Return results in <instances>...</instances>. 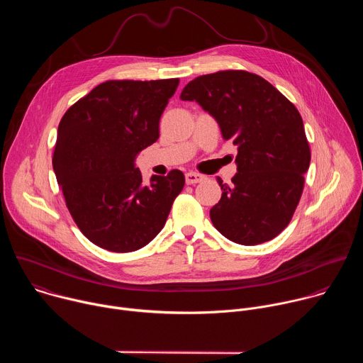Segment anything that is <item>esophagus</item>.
Segmentation results:
<instances>
[{
    "label": "esophagus",
    "mask_w": 363,
    "mask_h": 363,
    "mask_svg": "<svg viewBox=\"0 0 363 363\" xmlns=\"http://www.w3.org/2000/svg\"><path fill=\"white\" fill-rule=\"evenodd\" d=\"M205 179L203 175H199L196 172H188L185 175V181L188 185H194V184H198V182H202Z\"/></svg>",
    "instance_id": "34e87169"
}]
</instances>
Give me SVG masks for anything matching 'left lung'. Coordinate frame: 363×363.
<instances>
[{
	"mask_svg": "<svg viewBox=\"0 0 363 363\" xmlns=\"http://www.w3.org/2000/svg\"><path fill=\"white\" fill-rule=\"evenodd\" d=\"M181 99L208 112L238 150L233 185L217 178L223 195L210 211L214 227L242 245L277 237L296 211L310 165L298 111L267 80L244 70L199 76Z\"/></svg>",
	"mask_w": 363,
	"mask_h": 363,
	"instance_id": "1",
	"label": "left lung"
}]
</instances>
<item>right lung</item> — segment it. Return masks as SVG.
I'll return each mask as SVG.
<instances>
[{
  "instance_id": "add662e5",
  "label": "right lung",
  "mask_w": 363,
  "mask_h": 363,
  "mask_svg": "<svg viewBox=\"0 0 363 363\" xmlns=\"http://www.w3.org/2000/svg\"><path fill=\"white\" fill-rule=\"evenodd\" d=\"M179 79L108 80L65 113L53 169L67 208L96 245L130 252L164 228L185 177L174 169L142 182L135 160L160 138V121Z\"/></svg>"
}]
</instances>
